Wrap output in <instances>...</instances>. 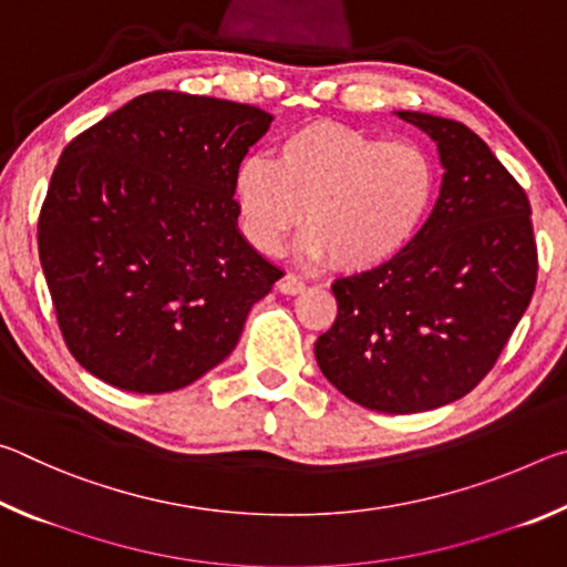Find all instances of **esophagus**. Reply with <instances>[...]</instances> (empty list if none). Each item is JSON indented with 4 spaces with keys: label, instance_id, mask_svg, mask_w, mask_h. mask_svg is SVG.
<instances>
[{
    "label": "esophagus",
    "instance_id": "34e87169",
    "mask_svg": "<svg viewBox=\"0 0 567 567\" xmlns=\"http://www.w3.org/2000/svg\"><path fill=\"white\" fill-rule=\"evenodd\" d=\"M277 290L285 292V295H300L305 290V280L300 275L287 272V275L280 277V282H277Z\"/></svg>",
    "mask_w": 567,
    "mask_h": 567
}]
</instances>
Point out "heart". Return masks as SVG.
Returning <instances> with one entry per match:
<instances>
[{"mask_svg":"<svg viewBox=\"0 0 567 567\" xmlns=\"http://www.w3.org/2000/svg\"><path fill=\"white\" fill-rule=\"evenodd\" d=\"M235 197L245 235L262 252H280L302 223L315 257L340 270H370L402 252L425 223L435 165L412 140L320 120L287 132L275 162L247 157Z\"/></svg>","mask_w":567,"mask_h":567,"instance_id":"1","label":"heart"}]
</instances>
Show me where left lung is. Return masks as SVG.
<instances>
[{
	"label": "left lung",
	"instance_id": "obj_1",
	"mask_svg": "<svg viewBox=\"0 0 567 567\" xmlns=\"http://www.w3.org/2000/svg\"><path fill=\"white\" fill-rule=\"evenodd\" d=\"M398 117L437 145L440 197L402 252L334 280L338 318L315 358L344 398L408 415L460 400L493 370L535 292L537 247L525 189L473 130Z\"/></svg>",
	"mask_w": 567,
	"mask_h": 567
}]
</instances>
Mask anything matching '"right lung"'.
I'll return each instance as SVG.
<instances>
[{"label":"right lung","mask_w":567,"mask_h":567,"mask_svg":"<svg viewBox=\"0 0 567 567\" xmlns=\"http://www.w3.org/2000/svg\"><path fill=\"white\" fill-rule=\"evenodd\" d=\"M272 114L147 92L64 147L40 223V262L74 360L155 395L203 378L282 270L237 229L235 177Z\"/></svg>","instance_id":"obj_1"}]
</instances>
